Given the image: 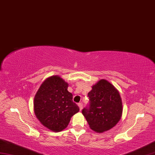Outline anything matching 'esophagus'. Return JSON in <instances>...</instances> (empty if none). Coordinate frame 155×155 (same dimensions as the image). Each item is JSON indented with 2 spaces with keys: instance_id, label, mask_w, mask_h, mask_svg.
<instances>
[{
  "instance_id": "esophagus-1",
  "label": "esophagus",
  "mask_w": 155,
  "mask_h": 155,
  "mask_svg": "<svg viewBox=\"0 0 155 155\" xmlns=\"http://www.w3.org/2000/svg\"><path fill=\"white\" fill-rule=\"evenodd\" d=\"M78 106H79V107H80V110L82 109V107H83V104L81 103H78Z\"/></svg>"
}]
</instances>
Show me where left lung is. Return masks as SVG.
I'll list each match as a JSON object with an SVG mask.
<instances>
[{"label":"left lung","mask_w":155,"mask_h":155,"mask_svg":"<svg viewBox=\"0 0 155 155\" xmlns=\"http://www.w3.org/2000/svg\"><path fill=\"white\" fill-rule=\"evenodd\" d=\"M87 96L89 104L81 110L92 130L104 132L113 127L120 120L122 102L119 93L105 80L98 81Z\"/></svg>","instance_id":"obj_1"}]
</instances>
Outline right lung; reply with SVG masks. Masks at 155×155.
<instances>
[{"mask_svg":"<svg viewBox=\"0 0 155 155\" xmlns=\"http://www.w3.org/2000/svg\"><path fill=\"white\" fill-rule=\"evenodd\" d=\"M68 87V83L55 75L46 79L35 96V115L44 126L53 132L65 129L71 117L80 110Z\"/></svg>","mask_w":155,"mask_h":155,"instance_id":"1","label":"right lung"}]
</instances>
